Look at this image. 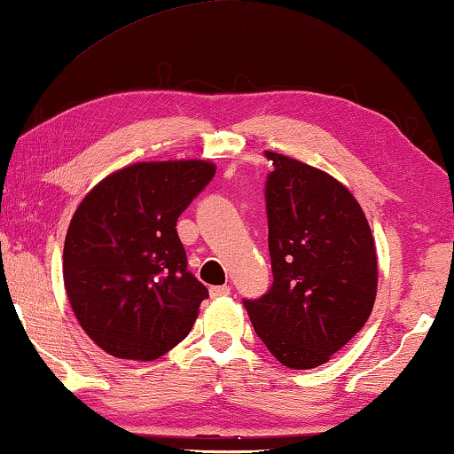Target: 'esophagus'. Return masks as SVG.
I'll use <instances>...</instances> for the list:
<instances>
[{
  "label": "esophagus",
  "mask_w": 454,
  "mask_h": 454,
  "mask_svg": "<svg viewBox=\"0 0 454 454\" xmlns=\"http://www.w3.org/2000/svg\"><path fill=\"white\" fill-rule=\"evenodd\" d=\"M229 292H231V287H229V286H213V287L209 289L211 297H223V295H229Z\"/></svg>",
  "instance_id": "esophagus-1"
}]
</instances>
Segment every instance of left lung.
Returning a JSON list of instances; mask_svg holds the SVG:
<instances>
[{
	"label": "left lung",
	"instance_id": "obj_1",
	"mask_svg": "<svg viewBox=\"0 0 454 454\" xmlns=\"http://www.w3.org/2000/svg\"><path fill=\"white\" fill-rule=\"evenodd\" d=\"M273 284L243 300L251 324L287 368L309 370L332 358L372 314L378 262L362 207L332 175L265 151Z\"/></svg>",
	"mask_w": 454,
	"mask_h": 454
}]
</instances>
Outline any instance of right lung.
<instances>
[{
  "instance_id": "obj_1",
  "label": "right lung",
  "mask_w": 454,
  "mask_h": 454,
  "mask_svg": "<svg viewBox=\"0 0 454 454\" xmlns=\"http://www.w3.org/2000/svg\"><path fill=\"white\" fill-rule=\"evenodd\" d=\"M213 176L209 160L135 162L74 213L66 294L82 330L114 358L157 360L195 324L209 292L187 270L176 219Z\"/></svg>"
}]
</instances>
